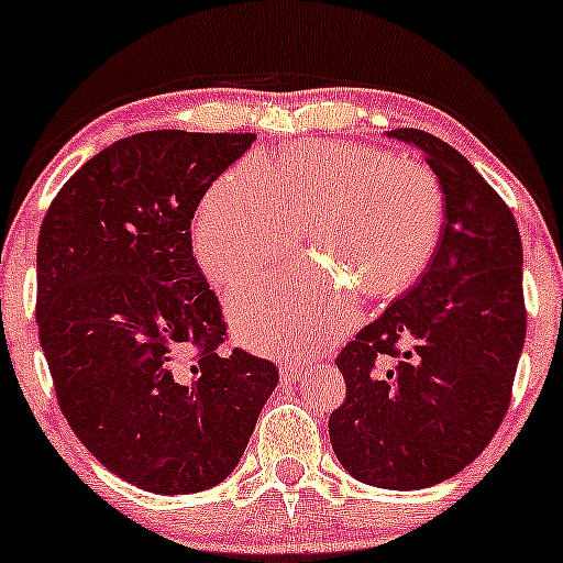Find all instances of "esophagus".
Returning <instances> with one entry per match:
<instances>
[{
  "label": "esophagus",
  "mask_w": 563,
  "mask_h": 563,
  "mask_svg": "<svg viewBox=\"0 0 563 563\" xmlns=\"http://www.w3.org/2000/svg\"><path fill=\"white\" fill-rule=\"evenodd\" d=\"M301 374H303V366L296 364V361H286V364H280V379L283 382H296Z\"/></svg>",
  "instance_id": "34e87169"
}]
</instances>
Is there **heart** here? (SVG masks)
I'll return each instance as SVG.
<instances>
[{
    "mask_svg": "<svg viewBox=\"0 0 563 563\" xmlns=\"http://www.w3.org/2000/svg\"><path fill=\"white\" fill-rule=\"evenodd\" d=\"M444 223L437 174L379 147L327 142L244 161L208 189L195 216V254L229 286L301 241L309 262L239 283L233 330L267 353L303 355L353 322V294L387 298L429 267Z\"/></svg>",
    "mask_w": 563,
    "mask_h": 563,
    "instance_id": "heart-1",
    "label": "heart"
}]
</instances>
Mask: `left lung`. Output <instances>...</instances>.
Masks as SVG:
<instances>
[{"mask_svg": "<svg viewBox=\"0 0 563 563\" xmlns=\"http://www.w3.org/2000/svg\"><path fill=\"white\" fill-rule=\"evenodd\" d=\"M389 137L423 153L444 191V223L416 286L334 358L347 393L330 416V441L355 481L412 490L457 475L494 439L528 311L522 241L507 202L433 134Z\"/></svg>", "mask_w": 563, "mask_h": 563, "instance_id": "obj_1", "label": "left lung"}]
</instances>
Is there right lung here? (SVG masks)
<instances>
[{
	"label": "right lung",
	"instance_id": "right-lung-1",
	"mask_svg": "<svg viewBox=\"0 0 563 563\" xmlns=\"http://www.w3.org/2000/svg\"><path fill=\"white\" fill-rule=\"evenodd\" d=\"M254 134L140 132L48 205L35 322L59 408L106 467L151 494L231 475L277 387L273 361L220 353L225 319L191 254V218Z\"/></svg>",
	"mask_w": 563,
	"mask_h": 563
}]
</instances>
